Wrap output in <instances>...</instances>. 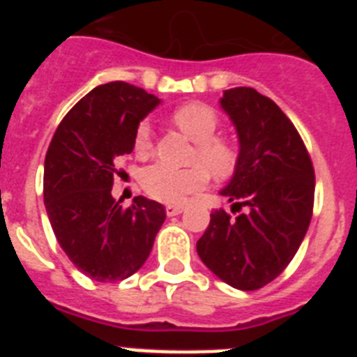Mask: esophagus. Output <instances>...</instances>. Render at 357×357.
I'll return each instance as SVG.
<instances>
[{
	"mask_svg": "<svg viewBox=\"0 0 357 357\" xmlns=\"http://www.w3.org/2000/svg\"><path fill=\"white\" fill-rule=\"evenodd\" d=\"M184 211V206H166V214L168 216H176Z\"/></svg>",
	"mask_w": 357,
	"mask_h": 357,
	"instance_id": "obj_1",
	"label": "esophagus"
}]
</instances>
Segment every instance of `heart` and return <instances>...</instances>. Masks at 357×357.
<instances>
[{"label": "heart", "mask_w": 357, "mask_h": 357, "mask_svg": "<svg viewBox=\"0 0 357 357\" xmlns=\"http://www.w3.org/2000/svg\"><path fill=\"white\" fill-rule=\"evenodd\" d=\"M173 121L189 139L197 143L193 160L188 168H175L166 162L150 164L141 172V185L159 202L184 204L191 195L200 193L209 182V172L218 178H227L238 168V148L227 137L216 135L220 116L207 103L191 102L173 112ZM153 130L150 121H141L135 130L134 146L137 153L151 150Z\"/></svg>", "instance_id": "heart-1"}]
</instances>
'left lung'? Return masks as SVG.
Returning <instances> with one entry per match:
<instances>
[{"instance_id": "left-lung-1", "label": "left lung", "mask_w": 357, "mask_h": 357, "mask_svg": "<svg viewBox=\"0 0 357 357\" xmlns=\"http://www.w3.org/2000/svg\"><path fill=\"white\" fill-rule=\"evenodd\" d=\"M234 123L239 160L223 197L247 211L211 214L198 239L200 259L223 282L254 291L284 272L313 216L314 169L301 134L273 100L252 87L223 93Z\"/></svg>"}]
</instances>
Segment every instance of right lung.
I'll use <instances>...</instances> for the list:
<instances>
[{"label": "right lung", "mask_w": 357, "mask_h": 357, "mask_svg": "<svg viewBox=\"0 0 357 357\" xmlns=\"http://www.w3.org/2000/svg\"><path fill=\"white\" fill-rule=\"evenodd\" d=\"M159 98L127 82L98 85L69 110L44 160V206L55 238L75 266L98 282L135 273L166 220L162 204L110 195L116 162L134 150L139 121Z\"/></svg>", "instance_id": "add662e5"}]
</instances>
